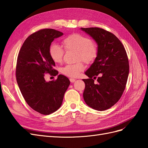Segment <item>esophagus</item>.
Here are the masks:
<instances>
[{
    "mask_svg": "<svg viewBox=\"0 0 148 148\" xmlns=\"http://www.w3.org/2000/svg\"><path fill=\"white\" fill-rule=\"evenodd\" d=\"M71 82H74L75 81V79H73V78H70L69 79Z\"/></svg>",
    "mask_w": 148,
    "mask_h": 148,
    "instance_id": "34e87169",
    "label": "esophagus"
}]
</instances>
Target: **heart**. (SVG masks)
<instances>
[{"label": "heart", "mask_w": 148, "mask_h": 148, "mask_svg": "<svg viewBox=\"0 0 148 148\" xmlns=\"http://www.w3.org/2000/svg\"><path fill=\"white\" fill-rule=\"evenodd\" d=\"M66 51H77V60H82L86 63L94 62L98 56V46L89 38L79 33H73L67 36L62 41ZM49 55L52 60L56 63H61L62 61L64 51L59 45L53 43L49 47ZM85 69L82 62L74 64H67L61 69V73L71 77H75Z\"/></svg>", "instance_id": "heart-1"}]
</instances>
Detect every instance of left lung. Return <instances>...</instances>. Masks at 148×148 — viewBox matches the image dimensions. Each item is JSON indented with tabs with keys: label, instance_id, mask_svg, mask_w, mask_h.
<instances>
[{
	"label": "left lung",
	"instance_id": "1",
	"mask_svg": "<svg viewBox=\"0 0 148 148\" xmlns=\"http://www.w3.org/2000/svg\"><path fill=\"white\" fill-rule=\"evenodd\" d=\"M81 29L95 41L99 49L97 57L85 72L89 79L82 80L86 84L83 97L88 107L103 111L113 106L125 90L129 74L127 54L113 33L97 27Z\"/></svg>",
	"mask_w": 148,
	"mask_h": 148
}]
</instances>
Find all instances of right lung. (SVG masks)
I'll return each mask as SVG.
<instances>
[{"label":"right lung","instance_id":"right-lung-1","mask_svg":"<svg viewBox=\"0 0 148 148\" xmlns=\"http://www.w3.org/2000/svg\"><path fill=\"white\" fill-rule=\"evenodd\" d=\"M62 35L50 28L33 33L24 41L17 58L16 79L21 93L29 106L43 115H49L60 108L70 85L69 79L62 74L56 81L45 79L46 73L58 74L49 50L53 40Z\"/></svg>","mask_w":148,"mask_h":148}]
</instances>
